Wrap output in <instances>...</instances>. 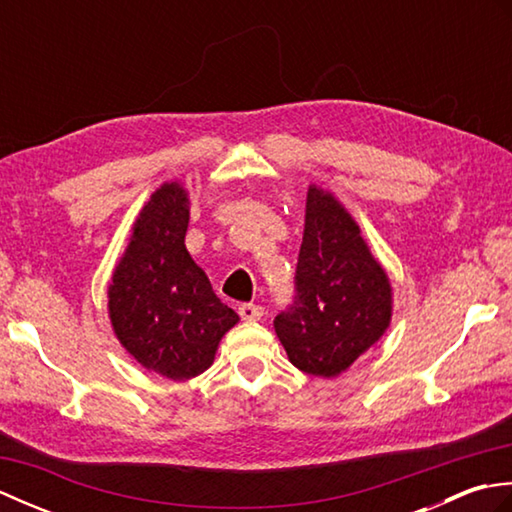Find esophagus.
I'll return each instance as SVG.
<instances>
[{"label":"esophagus","mask_w":512,"mask_h":512,"mask_svg":"<svg viewBox=\"0 0 512 512\" xmlns=\"http://www.w3.org/2000/svg\"><path fill=\"white\" fill-rule=\"evenodd\" d=\"M237 312L244 321H259L264 317V308L255 306V303H242V306L237 308Z\"/></svg>","instance_id":"esophagus-1"}]
</instances>
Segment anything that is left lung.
Segmentation results:
<instances>
[{"label": "left lung", "mask_w": 512, "mask_h": 512, "mask_svg": "<svg viewBox=\"0 0 512 512\" xmlns=\"http://www.w3.org/2000/svg\"><path fill=\"white\" fill-rule=\"evenodd\" d=\"M389 319V279L361 228L332 193L310 187L295 299L275 317L290 363L312 376H339L385 334Z\"/></svg>", "instance_id": "obj_1"}]
</instances>
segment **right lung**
Instances as JSON below:
<instances>
[{
	"instance_id": "add662e5",
	"label": "right lung",
	"mask_w": 512,
	"mask_h": 512,
	"mask_svg": "<svg viewBox=\"0 0 512 512\" xmlns=\"http://www.w3.org/2000/svg\"><path fill=\"white\" fill-rule=\"evenodd\" d=\"M187 226V191L162 184L140 211L107 292L118 341L140 365L173 380L209 369L220 339L239 321L191 259Z\"/></svg>"
}]
</instances>
